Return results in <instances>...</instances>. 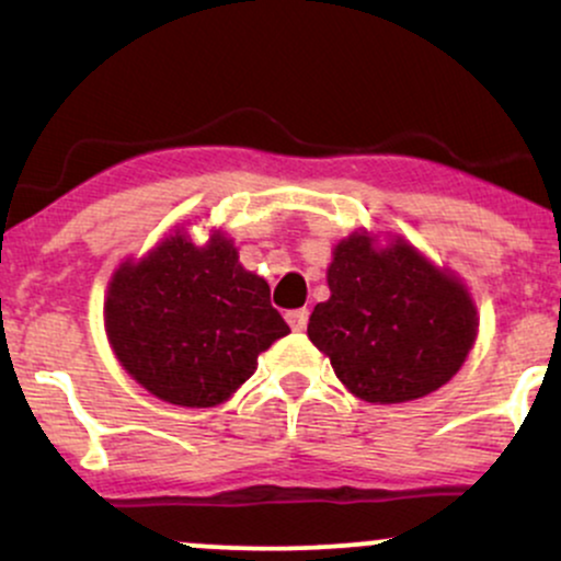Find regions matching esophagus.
<instances>
[{
	"label": "esophagus",
	"mask_w": 561,
	"mask_h": 561,
	"mask_svg": "<svg viewBox=\"0 0 561 561\" xmlns=\"http://www.w3.org/2000/svg\"><path fill=\"white\" fill-rule=\"evenodd\" d=\"M287 324L293 327L295 332H302L308 327V311L306 308H298V311H289L287 313Z\"/></svg>",
	"instance_id": "obj_1"
}]
</instances>
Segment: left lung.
<instances>
[{
    "label": "left lung",
    "instance_id": "8db88e82",
    "mask_svg": "<svg viewBox=\"0 0 561 561\" xmlns=\"http://www.w3.org/2000/svg\"><path fill=\"white\" fill-rule=\"evenodd\" d=\"M327 285L330 300L313 308L308 337L362 401L430 396L478 340V308L465 282L403 237L379 244L366 229L347 234L334 244Z\"/></svg>",
    "mask_w": 561,
    "mask_h": 561
}]
</instances>
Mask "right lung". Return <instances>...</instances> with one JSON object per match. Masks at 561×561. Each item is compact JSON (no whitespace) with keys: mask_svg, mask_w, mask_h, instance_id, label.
<instances>
[{"mask_svg":"<svg viewBox=\"0 0 561 561\" xmlns=\"http://www.w3.org/2000/svg\"><path fill=\"white\" fill-rule=\"evenodd\" d=\"M268 285L214 231L195 244L173 229L150 253L115 268L105 332L128 377L160 401L210 409L253 377L259 356L289 327Z\"/></svg>","mask_w":561,"mask_h":561,"instance_id":"1","label":"right lung"}]
</instances>
